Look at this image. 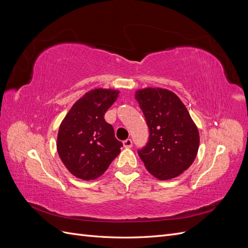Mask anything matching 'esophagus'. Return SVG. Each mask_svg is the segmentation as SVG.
I'll return each mask as SVG.
<instances>
[{"instance_id": "34e87169", "label": "esophagus", "mask_w": 248, "mask_h": 248, "mask_svg": "<svg viewBox=\"0 0 248 248\" xmlns=\"http://www.w3.org/2000/svg\"><path fill=\"white\" fill-rule=\"evenodd\" d=\"M123 146L125 148H131L132 147V140L130 139H127L123 141Z\"/></svg>"}]
</instances>
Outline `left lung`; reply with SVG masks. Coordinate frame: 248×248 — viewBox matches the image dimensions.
<instances>
[{"mask_svg":"<svg viewBox=\"0 0 248 248\" xmlns=\"http://www.w3.org/2000/svg\"><path fill=\"white\" fill-rule=\"evenodd\" d=\"M136 99L149 127V140L138 153L150 174L159 180L176 178L194 161L200 133L188 110L171 91L145 88Z\"/></svg>","mask_w":248,"mask_h":248,"instance_id":"obj_1","label":"left lung"}]
</instances>
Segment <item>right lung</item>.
Masks as SVG:
<instances>
[{
    "label": "right lung",
    "mask_w": 248,
    "mask_h": 248,
    "mask_svg": "<svg viewBox=\"0 0 248 248\" xmlns=\"http://www.w3.org/2000/svg\"><path fill=\"white\" fill-rule=\"evenodd\" d=\"M119 96L112 89H94L73 104L60 125L57 150L66 169L78 179L94 180L108 170L123 144L104 114Z\"/></svg>",
    "instance_id": "1"
}]
</instances>
